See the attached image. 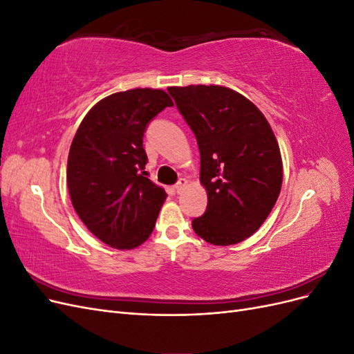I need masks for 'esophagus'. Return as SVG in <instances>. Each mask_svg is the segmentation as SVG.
I'll return each instance as SVG.
<instances>
[{"mask_svg":"<svg viewBox=\"0 0 354 354\" xmlns=\"http://www.w3.org/2000/svg\"><path fill=\"white\" fill-rule=\"evenodd\" d=\"M187 183H189V181H187L186 178H180V180L177 181V185H176V192H177V194H180V192L187 186Z\"/></svg>","mask_w":354,"mask_h":354,"instance_id":"obj_1","label":"esophagus"}]
</instances>
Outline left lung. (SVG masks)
<instances>
[{"mask_svg": "<svg viewBox=\"0 0 354 354\" xmlns=\"http://www.w3.org/2000/svg\"><path fill=\"white\" fill-rule=\"evenodd\" d=\"M201 153L207 211L192 227L212 245L250 238L269 217L282 187V158L270 124L242 94L221 85L169 87Z\"/></svg>", "mask_w": 354, "mask_h": 354, "instance_id": "left-lung-1", "label": "left lung"}]
</instances>
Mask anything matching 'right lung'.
Instances as JSON below:
<instances>
[{"label": "right lung", "mask_w": 354, "mask_h": 354, "mask_svg": "<svg viewBox=\"0 0 354 354\" xmlns=\"http://www.w3.org/2000/svg\"><path fill=\"white\" fill-rule=\"evenodd\" d=\"M173 100L164 90L134 88L95 103L75 134L66 181L87 229L116 250H133L153 232L165 190L145 177L147 124Z\"/></svg>", "instance_id": "add662e5"}]
</instances>
